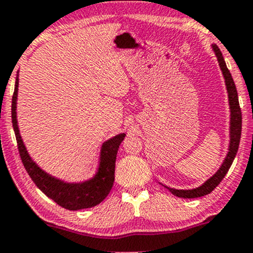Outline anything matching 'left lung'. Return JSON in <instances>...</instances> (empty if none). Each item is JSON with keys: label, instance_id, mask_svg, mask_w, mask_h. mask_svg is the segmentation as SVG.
I'll return each instance as SVG.
<instances>
[{"label": "left lung", "instance_id": "left-lung-1", "mask_svg": "<svg viewBox=\"0 0 253 253\" xmlns=\"http://www.w3.org/2000/svg\"><path fill=\"white\" fill-rule=\"evenodd\" d=\"M211 48L215 52L216 58H218L219 66L223 72L224 79H225L226 90H228V98H229V105H230V143H229V152L226 154V158L224 159L223 164L219 168L218 171L215 172L211 178L206 181L202 186L197 188H192V190H175V188H170L168 186L165 187L172 193V195L177 196L181 198H197L202 197V196L211 193L216 186L220 183L224 176L230 169L231 164H233L235 155L239 149L240 138H241V127H242V116H241V109L239 105V98H237V90L235 83H234L233 77H231L230 71L226 67V63L224 61L223 55L220 52V48L216 46L215 44L211 45Z\"/></svg>", "mask_w": 253, "mask_h": 253}]
</instances>
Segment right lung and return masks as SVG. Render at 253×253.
Instances as JSON below:
<instances>
[{
    "instance_id": "obj_1",
    "label": "right lung",
    "mask_w": 253,
    "mask_h": 253,
    "mask_svg": "<svg viewBox=\"0 0 253 253\" xmlns=\"http://www.w3.org/2000/svg\"><path fill=\"white\" fill-rule=\"evenodd\" d=\"M17 96H18V77L16 79V86L12 96V124H13L14 133L19 150L20 159L25 170L29 174L35 185L40 191L45 193L48 198L55 201L62 208L70 211L91 208L99 205L105 200L106 196L111 191L115 180V162H116L117 150L120 144L124 141L125 133H120L112 137L109 141L103 143L100 150V162H99L98 171L94 177L84 182H65V181L48 175L44 170L40 169L25 149L24 143L19 134L17 122Z\"/></svg>"
}]
</instances>
